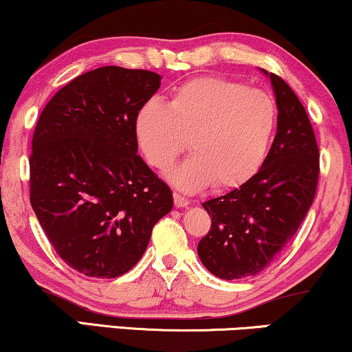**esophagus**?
<instances>
[{
  "label": "esophagus",
  "instance_id": "34e87169",
  "mask_svg": "<svg viewBox=\"0 0 352 352\" xmlns=\"http://www.w3.org/2000/svg\"><path fill=\"white\" fill-rule=\"evenodd\" d=\"M173 199H175V206L176 208H187V206L190 205V201L186 199V197H182L181 194H177V192H175L173 194Z\"/></svg>",
  "mask_w": 352,
  "mask_h": 352
}]
</instances>
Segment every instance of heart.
<instances>
[{
  "label": "heart",
  "instance_id": "obj_1",
  "mask_svg": "<svg viewBox=\"0 0 352 352\" xmlns=\"http://www.w3.org/2000/svg\"><path fill=\"white\" fill-rule=\"evenodd\" d=\"M277 124V105L263 89L224 78H197L173 93L170 102L151 99L136 117V138L148 165L166 171L187 147L192 155L170 173L181 190L216 181L242 184L259 170Z\"/></svg>",
  "mask_w": 352,
  "mask_h": 352
}]
</instances>
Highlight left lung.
Here are the masks:
<instances>
[{"instance_id": "1", "label": "left lung", "mask_w": 352, "mask_h": 352, "mask_svg": "<svg viewBox=\"0 0 352 352\" xmlns=\"http://www.w3.org/2000/svg\"><path fill=\"white\" fill-rule=\"evenodd\" d=\"M263 72L278 110L271 151L247 182L204 204L211 228L197 252L224 280L256 276L274 261L306 218L319 181V147L305 107L280 76Z\"/></svg>"}]
</instances>
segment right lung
<instances>
[{
    "label": "right lung",
    "instance_id": "add662e5",
    "mask_svg": "<svg viewBox=\"0 0 352 352\" xmlns=\"http://www.w3.org/2000/svg\"><path fill=\"white\" fill-rule=\"evenodd\" d=\"M155 72L107 65L76 76L38 118L30 204L46 237L88 277L128 272L173 208L165 182L138 155L136 117L160 88Z\"/></svg>",
    "mask_w": 352,
    "mask_h": 352
}]
</instances>
